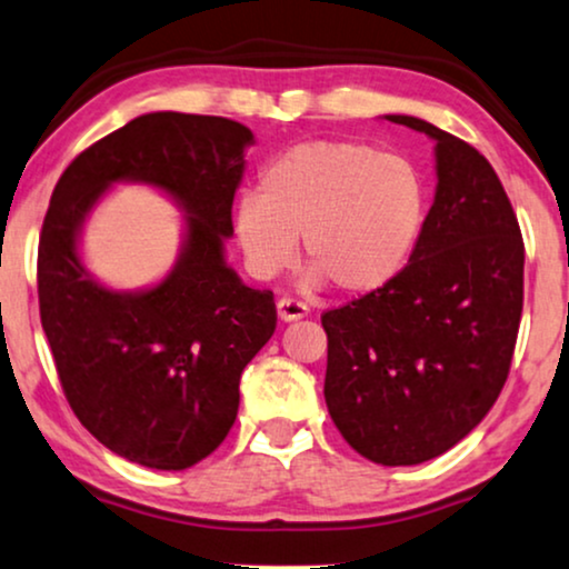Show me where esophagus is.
I'll return each instance as SVG.
<instances>
[{"label": "esophagus", "instance_id": "obj_1", "mask_svg": "<svg viewBox=\"0 0 569 569\" xmlns=\"http://www.w3.org/2000/svg\"><path fill=\"white\" fill-rule=\"evenodd\" d=\"M277 313L282 321H295V319H302V316H308V306L295 298H282L277 302Z\"/></svg>", "mask_w": 569, "mask_h": 569}]
</instances>
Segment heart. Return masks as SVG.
Wrapping results in <instances>:
<instances>
[{
    "instance_id": "1",
    "label": "heart",
    "mask_w": 569,
    "mask_h": 569,
    "mask_svg": "<svg viewBox=\"0 0 569 569\" xmlns=\"http://www.w3.org/2000/svg\"><path fill=\"white\" fill-rule=\"evenodd\" d=\"M429 209V180L405 153L363 140H308L261 169L258 196L234 206V234L258 279L290 267L302 238L313 284L329 279L339 292L368 295L408 269Z\"/></svg>"
}]
</instances>
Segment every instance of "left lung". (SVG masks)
<instances>
[{
  "label": "left lung",
  "instance_id": "1",
  "mask_svg": "<svg viewBox=\"0 0 569 569\" xmlns=\"http://www.w3.org/2000/svg\"><path fill=\"white\" fill-rule=\"evenodd\" d=\"M387 120L437 140V196L408 269L321 316L323 397L358 455L418 465L468 437L505 387L526 246L483 153L418 117Z\"/></svg>",
  "mask_w": 569,
  "mask_h": 569
}]
</instances>
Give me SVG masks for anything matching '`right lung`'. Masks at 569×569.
<instances>
[{"mask_svg":"<svg viewBox=\"0 0 569 569\" xmlns=\"http://www.w3.org/2000/svg\"><path fill=\"white\" fill-rule=\"evenodd\" d=\"M246 124L153 112L96 140L59 177L39 240V308L62 392L80 423L124 460L186 470L230 433L240 373L277 329L271 290L224 263ZM149 181L189 213L181 261L146 293L87 274L77 232L112 181Z\"/></svg>","mask_w":569,"mask_h":569,"instance_id":"right-lung-1","label":"right lung"}]
</instances>
